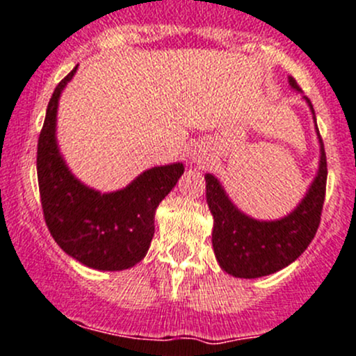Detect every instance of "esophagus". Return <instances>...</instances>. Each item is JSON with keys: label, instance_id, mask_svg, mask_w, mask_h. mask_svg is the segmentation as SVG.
<instances>
[{"label": "esophagus", "instance_id": "obj_1", "mask_svg": "<svg viewBox=\"0 0 356 356\" xmlns=\"http://www.w3.org/2000/svg\"><path fill=\"white\" fill-rule=\"evenodd\" d=\"M192 159H193V163H197V164H207L209 163V152L205 151L204 147H197L195 151L192 152Z\"/></svg>", "mask_w": 356, "mask_h": 356}]
</instances>
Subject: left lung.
Segmentation results:
<instances>
[{
	"mask_svg": "<svg viewBox=\"0 0 356 356\" xmlns=\"http://www.w3.org/2000/svg\"><path fill=\"white\" fill-rule=\"evenodd\" d=\"M289 86L302 90L293 76H289ZM305 101L314 113L310 99L305 97ZM318 142L321 161L317 177L295 211L276 221H257L248 218L234 207L218 178L205 175V197L214 218L212 247L222 270L245 280L262 277L289 266L307 250L321 225L327 181V161L321 135Z\"/></svg>",
	"mask_w": 356,
	"mask_h": 356,
	"instance_id": "8db88e82",
	"label": "left lung"
}]
</instances>
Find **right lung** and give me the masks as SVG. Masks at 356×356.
I'll use <instances>...</instances> for the list:
<instances>
[{"mask_svg":"<svg viewBox=\"0 0 356 356\" xmlns=\"http://www.w3.org/2000/svg\"><path fill=\"white\" fill-rule=\"evenodd\" d=\"M76 67L49 99L38 142V179L44 221L61 250L99 270L134 267L147 254L154 236V214L185 168L157 166L118 192L101 193L70 173L56 144V113L61 90Z\"/></svg>","mask_w":356,"mask_h":356,"instance_id":"obj_1","label":"right lung"}]
</instances>
